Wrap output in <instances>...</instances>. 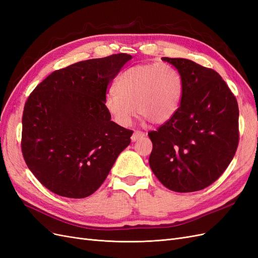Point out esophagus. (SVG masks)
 Here are the masks:
<instances>
[{
  "label": "esophagus",
  "mask_w": 258,
  "mask_h": 258,
  "mask_svg": "<svg viewBox=\"0 0 258 258\" xmlns=\"http://www.w3.org/2000/svg\"><path fill=\"white\" fill-rule=\"evenodd\" d=\"M143 137H144V134H143V132L135 131V132H134V135L131 136V141H132V142H136V141H138V140L142 139Z\"/></svg>",
  "instance_id": "34e87169"
}]
</instances>
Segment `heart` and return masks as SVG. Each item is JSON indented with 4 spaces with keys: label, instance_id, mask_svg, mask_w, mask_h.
Masks as SVG:
<instances>
[{
    "label": "heart",
    "instance_id": "heart-1",
    "mask_svg": "<svg viewBox=\"0 0 258 258\" xmlns=\"http://www.w3.org/2000/svg\"><path fill=\"white\" fill-rule=\"evenodd\" d=\"M183 81L177 70L168 63H145L128 68L117 77L115 91L104 99L112 119L126 127L135 114L153 124L169 121L178 111Z\"/></svg>",
    "mask_w": 258,
    "mask_h": 258
}]
</instances>
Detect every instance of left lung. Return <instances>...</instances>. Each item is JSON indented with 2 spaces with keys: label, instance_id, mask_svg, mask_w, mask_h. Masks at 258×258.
Wrapping results in <instances>:
<instances>
[{
  "label": "left lung",
  "instance_id": "8db88e82",
  "mask_svg": "<svg viewBox=\"0 0 258 258\" xmlns=\"http://www.w3.org/2000/svg\"><path fill=\"white\" fill-rule=\"evenodd\" d=\"M161 59L181 74L183 96L172 118L148 132L150 166L170 190H201L224 173L236 154L237 99L214 70L183 58Z\"/></svg>",
  "mask_w": 258,
  "mask_h": 258
}]
</instances>
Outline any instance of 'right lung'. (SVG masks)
<instances>
[{
  "instance_id": "obj_1",
  "label": "right lung",
  "mask_w": 258,
  "mask_h": 258,
  "mask_svg": "<svg viewBox=\"0 0 258 258\" xmlns=\"http://www.w3.org/2000/svg\"><path fill=\"white\" fill-rule=\"evenodd\" d=\"M132 57L127 53L57 70L31 92L23 108L21 151L31 172L68 198L95 192L134 131L111 120L106 89Z\"/></svg>"
}]
</instances>
